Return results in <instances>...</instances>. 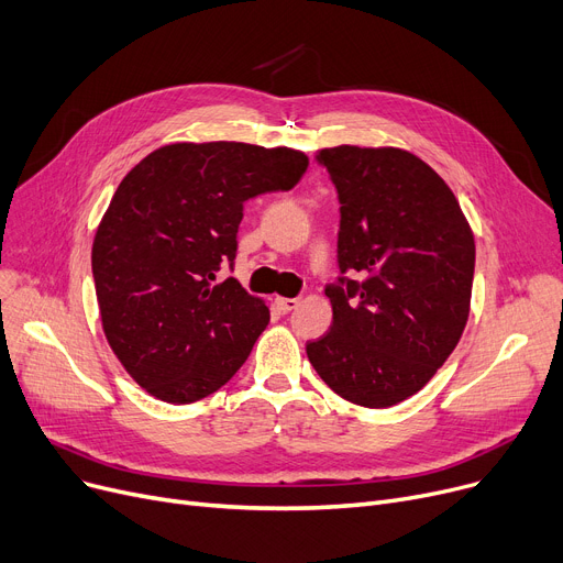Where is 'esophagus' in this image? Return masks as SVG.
<instances>
[{"label": "esophagus", "instance_id": "esophagus-1", "mask_svg": "<svg viewBox=\"0 0 563 563\" xmlns=\"http://www.w3.org/2000/svg\"><path fill=\"white\" fill-rule=\"evenodd\" d=\"M274 303L278 306V310L289 312V310H297L301 301H299V299H287V297H276V299H274Z\"/></svg>", "mask_w": 563, "mask_h": 563}]
</instances>
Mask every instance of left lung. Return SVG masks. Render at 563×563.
I'll use <instances>...</instances> for the list:
<instances>
[{
	"label": "left lung",
	"mask_w": 563,
	"mask_h": 563,
	"mask_svg": "<svg viewBox=\"0 0 563 563\" xmlns=\"http://www.w3.org/2000/svg\"><path fill=\"white\" fill-rule=\"evenodd\" d=\"M340 196L329 333L308 361L342 399L388 408L422 390L470 314L475 234L448 183L401 147H323Z\"/></svg>",
	"instance_id": "obj_1"
}]
</instances>
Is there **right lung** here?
<instances>
[{
	"instance_id": "1",
	"label": "right lung",
	"mask_w": 563,
	"mask_h": 563,
	"mask_svg": "<svg viewBox=\"0 0 563 563\" xmlns=\"http://www.w3.org/2000/svg\"><path fill=\"white\" fill-rule=\"evenodd\" d=\"M306 168V153L285 145L183 141L123 177L91 262L104 338L145 393L191 404L246 363L269 308L217 274L234 260L244 202L289 191Z\"/></svg>"
}]
</instances>
